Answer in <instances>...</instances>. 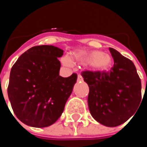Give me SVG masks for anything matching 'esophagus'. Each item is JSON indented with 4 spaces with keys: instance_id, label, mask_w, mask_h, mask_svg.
Returning <instances> with one entry per match:
<instances>
[{
    "instance_id": "34e87169",
    "label": "esophagus",
    "mask_w": 147,
    "mask_h": 147,
    "mask_svg": "<svg viewBox=\"0 0 147 147\" xmlns=\"http://www.w3.org/2000/svg\"><path fill=\"white\" fill-rule=\"evenodd\" d=\"M82 76L81 75H78V82H82Z\"/></svg>"
}]
</instances>
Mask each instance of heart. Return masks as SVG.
Instances as JSON below:
<instances>
[{
    "mask_svg": "<svg viewBox=\"0 0 147 147\" xmlns=\"http://www.w3.org/2000/svg\"><path fill=\"white\" fill-rule=\"evenodd\" d=\"M111 55L100 51H77L71 54L70 59L64 57L62 63L65 66H71V62L77 63H88L91 69L97 71H107L112 65Z\"/></svg>",
    "mask_w": 147,
    "mask_h": 147,
    "instance_id": "heart-1",
    "label": "heart"
}]
</instances>
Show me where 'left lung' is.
I'll return each instance as SVG.
<instances>
[{"label": "left lung", "mask_w": 147, "mask_h": 147, "mask_svg": "<svg viewBox=\"0 0 147 147\" xmlns=\"http://www.w3.org/2000/svg\"><path fill=\"white\" fill-rule=\"evenodd\" d=\"M109 50L114 62L110 71H84L82 76L89 87L88 104L92 116L113 127L126 122L140 106L141 81L131 60L113 48Z\"/></svg>", "instance_id": "obj_1"}]
</instances>
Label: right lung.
<instances>
[{"instance_id": "right-lung-1", "label": "right lung", "mask_w": 147, "mask_h": 147, "mask_svg": "<svg viewBox=\"0 0 147 147\" xmlns=\"http://www.w3.org/2000/svg\"><path fill=\"white\" fill-rule=\"evenodd\" d=\"M62 55L63 50L54 46H36L13 65L8 98L15 115L26 125L47 127L62 115L77 81L75 73L68 78L59 76L58 58Z\"/></svg>"}]
</instances>
